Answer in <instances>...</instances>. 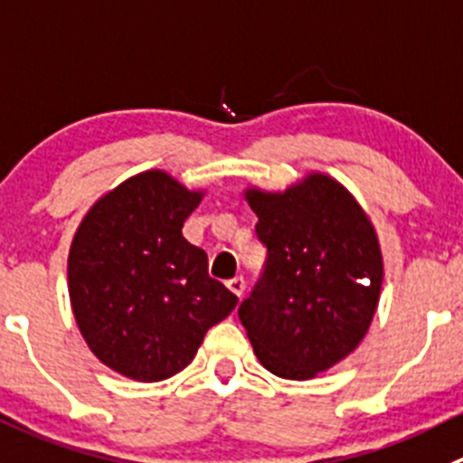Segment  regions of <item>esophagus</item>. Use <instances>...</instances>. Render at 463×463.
I'll return each mask as SVG.
<instances>
[{"instance_id": "obj_1", "label": "esophagus", "mask_w": 463, "mask_h": 463, "mask_svg": "<svg viewBox=\"0 0 463 463\" xmlns=\"http://www.w3.org/2000/svg\"><path fill=\"white\" fill-rule=\"evenodd\" d=\"M226 285H228V289H231L232 294L237 296V298H240V296L244 294V289H246V282H244V278H241V276L231 278V280H228Z\"/></svg>"}]
</instances>
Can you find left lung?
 <instances>
[{
	"label": "left lung",
	"mask_w": 463,
	"mask_h": 463,
	"mask_svg": "<svg viewBox=\"0 0 463 463\" xmlns=\"http://www.w3.org/2000/svg\"><path fill=\"white\" fill-rule=\"evenodd\" d=\"M244 199L269 253L240 321L264 369L312 380L369 332L384 278L378 232L355 196L321 172L282 192L246 187Z\"/></svg>",
	"instance_id": "8db88e82"
}]
</instances>
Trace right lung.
Masks as SVG:
<instances>
[{
	"label": "right lung",
	"mask_w": 463,
	"mask_h": 463,
	"mask_svg": "<svg viewBox=\"0 0 463 463\" xmlns=\"http://www.w3.org/2000/svg\"><path fill=\"white\" fill-rule=\"evenodd\" d=\"M203 199L149 169L106 192L79 223L67 258L71 312L101 364L160 383L194 360L237 296L208 276V255L183 237Z\"/></svg>",
	"instance_id": "add662e5"
}]
</instances>
